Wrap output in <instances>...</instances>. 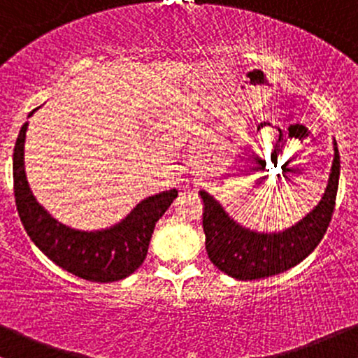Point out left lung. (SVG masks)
<instances>
[{"label": "left lung", "instance_id": "obj_1", "mask_svg": "<svg viewBox=\"0 0 358 358\" xmlns=\"http://www.w3.org/2000/svg\"><path fill=\"white\" fill-rule=\"evenodd\" d=\"M340 182V153L334 141V160L326 193L319 205L298 224L282 233H257L234 222L226 210L206 191H200L203 200V231L208 259L239 281L264 279L281 274L307 259L326 234L336 205Z\"/></svg>", "mask_w": 358, "mask_h": 358}]
</instances>
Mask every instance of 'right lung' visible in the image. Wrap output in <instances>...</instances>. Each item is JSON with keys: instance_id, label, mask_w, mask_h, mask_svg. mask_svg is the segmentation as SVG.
Segmentation results:
<instances>
[{"instance_id": "right-lung-1", "label": "right lung", "mask_w": 358, "mask_h": 358, "mask_svg": "<svg viewBox=\"0 0 358 358\" xmlns=\"http://www.w3.org/2000/svg\"><path fill=\"white\" fill-rule=\"evenodd\" d=\"M25 132L27 124L22 125L15 143L13 193L18 217L32 243L58 267L86 281L113 282L131 275L145 262L155 224L178 198V191L146 198L110 229L91 233L72 229L53 219L29 187L24 169Z\"/></svg>"}]
</instances>
